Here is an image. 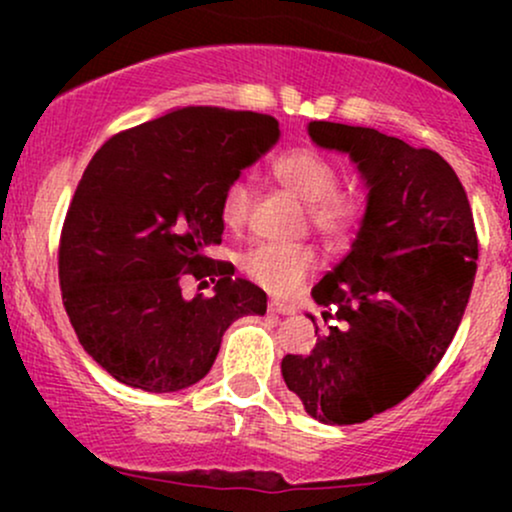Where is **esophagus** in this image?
<instances>
[{
    "instance_id": "esophagus-1",
    "label": "esophagus",
    "mask_w": 512,
    "mask_h": 512,
    "mask_svg": "<svg viewBox=\"0 0 512 512\" xmlns=\"http://www.w3.org/2000/svg\"><path fill=\"white\" fill-rule=\"evenodd\" d=\"M269 313H276V315H293L296 313V308L289 303H279V301H272L269 303Z\"/></svg>"
}]
</instances>
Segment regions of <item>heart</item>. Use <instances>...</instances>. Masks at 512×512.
<instances>
[{"label": "heart", "instance_id": "obj_1", "mask_svg": "<svg viewBox=\"0 0 512 512\" xmlns=\"http://www.w3.org/2000/svg\"><path fill=\"white\" fill-rule=\"evenodd\" d=\"M274 175L293 197L308 204L310 223L325 238L339 240L356 226L361 202L349 192H337V170L313 149H291L274 161ZM252 190L245 178L228 182L221 197V216L228 226H243L250 214ZM317 267L315 250L305 245L260 243L243 257V269L255 284L291 296Z\"/></svg>", "mask_w": 512, "mask_h": 512}]
</instances>
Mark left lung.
Instances as JSON below:
<instances>
[{"label": "left lung", "mask_w": 512, "mask_h": 512, "mask_svg": "<svg viewBox=\"0 0 512 512\" xmlns=\"http://www.w3.org/2000/svg\"><path fill=\"white\" fill-rule=\"evenodd\" d=\"M308 134L349 154L368 202L349 255L313 289L327 330L315 325L313 351L284 356L281 375L313 419L349 426L407 399L438 366L467 308L479 243L467 192L436 151L339 122H310Z\"/></svg>", "instance_id": "8db88e82"}]
</instances>
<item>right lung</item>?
I'll return each mask as SVG.
<instances>
[{"mask_svg":"<svg viewBox=\"0 0 512 512\" xmlns=\"http://www.w3.org/2000/svg\"><path fill=\"white\" fill-rule=\"evenodd\" d=\"M279 142V122L190 105L115 134L91 158L60 238L62 301L76 337L117 383L178 392L214 366L223 332L267 313V293L211 260L221 197ZM215 296H181V279Z\"/></svg>","mask_w":512,"mask_h":512,"instance_id":"right-lung-1","label":"right lung"}]
</instances>
